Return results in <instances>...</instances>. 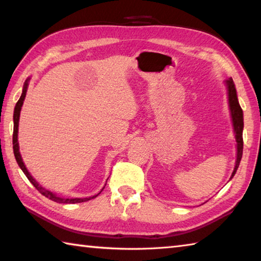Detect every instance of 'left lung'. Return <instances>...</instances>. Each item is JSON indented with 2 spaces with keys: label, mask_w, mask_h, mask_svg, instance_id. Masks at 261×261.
Wrapping results in <instances>:
<instances>
[{
  "label": "left lung",
  "mask_w": 261,
  "mask_h": 261,
  "mask_svg": "<svg viewBox=\"0 0 261 261\" xmlns=\"http://www.w3.org/2000/svg\"><path fill=\"white\" fill-rule=\"evenodd\" d=\"M226 85H227V88H228L229 107H230L233 131H235L236 143H237L236 165H235V168H233V171H232L231 177H230V178H232L233 175L236 174L237 168H238V166H240L241 159H242V155H243V127H244V122H243V110L241 108L240 103H238L235 84H233L231 78L227 79Z\"/></svg>",
  "instance_id": "obj_1"
}]
</instances>
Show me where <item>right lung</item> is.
<instances>
[{"instance_id":"add662e5","label":"right lung","mask_w":261,"mask_h":261,"mask_svg":"<svg viewBox=\"0 0 261 261\" xmlns=\"http://www.w3.org/2000/svg\"><path fill=\"white\" fill-rule=\"evenodd\" d=\"M29 81L30 79H26V82L24 84V87H23V93H21L20 98L18 100V102L16 103V107H15V112H14V135H12V145H14V154H15V158H16V161L18 163V166L20 167V169L23 170V173L26 175V177L29 178V180L31 183L34 185V188L38 190L39 192H40L42 196L47 197L48 199H50L53 201H56V202H60V204H77V202H83V201H87V200H91L95 198L96 196L93 197H90V198H71V199H69V198H62L59 197L57 194L53 193L49 190H46L45 188H42L40 184H39L37 180H35L32 175L29 173V170L26 169V167L23 162V159H21V155L19 153V144H18V124H19V116H20V109H21V106H23V102L25 100V96H26V91H28V86H29Z\"/></svg>"}]
</instances>
